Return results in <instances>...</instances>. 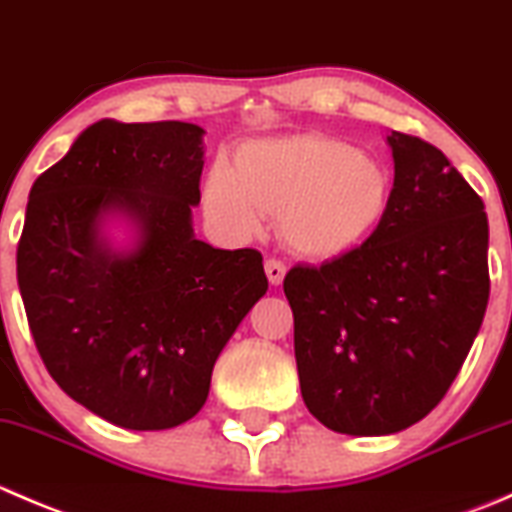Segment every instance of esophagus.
I'll return each instance as SVG.
<instances>
[{
	"label": "esophagus",
	"instance_id": "34e87169",
	"mask_svg": "<svg viewBox=\"0 0 512 512\" xmlns=\"http://www.w3.org/2000/svg\"><path fill=\"white\" fill-rule=\"evenodd\" d=\"M265 272H267V280L272 282V285H282V280H285L287 275V267L282 260H275V257H270V260L265 262Z\"/></svg>",
	"mask_w": 512,
	"mask_h": 512
}]
</instances>
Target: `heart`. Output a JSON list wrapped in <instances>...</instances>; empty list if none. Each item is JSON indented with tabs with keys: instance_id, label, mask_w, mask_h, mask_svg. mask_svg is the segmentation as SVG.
Listing matches in <instances>:
<instances>
[{
	"instance_id": "heart-1",
	"label": "heart",
	"mask_w": 512,
	"mask_h": 512,
	"mask_svg": "<svg viewBox=\"0 0 512 512\" xmlns=\"http://www.w3.org/2000/svg\"><path fill=\"white\" fill-rule=\"evenodd\" d=\"M389 173L347 141L317 133L262 138L220 160L203 185L205 215L235 237L255 235L265 218H280L294 252L332 260L354 250L384 220Z\"/></svg>"
}]
</instances>
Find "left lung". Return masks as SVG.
I'll list each match as a JSON object with an SVG mask.
<instances>
[{
    "mask_svg": "<svg viewBox=\"0 0 512 512\" xmlns=\"http://www.w3.org/2000/svg\"><path fill=\"white\" fill-rule=\"evenodd\" d=\"M389 146L394 188L379 227L285 277L304 404L349 436L404 431L436 409L490 294L480 195L431 143L391 131Z\"/></svg>",
    "mask_w": 512,
    "mask_h": 512,
    "instance_id": "obj_1",
    "label": "left lung"
}]
</instances>
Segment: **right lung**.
I'll return each mask as SVG.
<instances>
[{"instance_id": "add662e5", "label": "right lung", "mask_w": 512, "mask_h": 512, "mask_svg": "<svg viewBox=\"0 0 512 512\" xmlns=\"http://www.w3.org/2000/svg\"><path fill=\"white\" fill-rule=\"evenodd\" d=\"M203 133L103 118L29 193L17 280L36 352L71 399L131 431L203 409L215 359L267 292L260 252L195 240ZM106 212L139 225L136 251L97 237Z\"/></svg>"}]
</instances>
